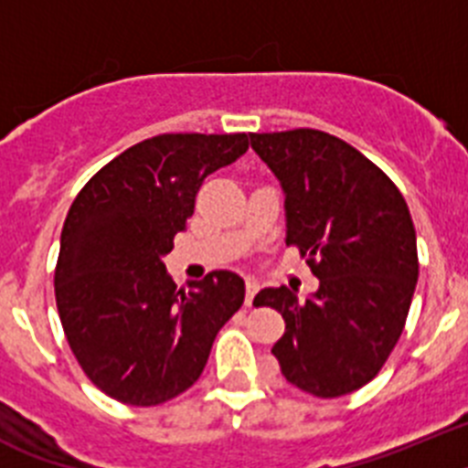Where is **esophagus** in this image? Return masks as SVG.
I'll return each instance as SVG.
<instances>
[{
	"label": "esophagus",
	"instance_id": "obj_1",
	"mask_svg": "<svg viewBox=\"0 0 468 468\" xmlns=\"http://www.w3.org/2000/svg\"><path fill=\"white\" fill-rule=\"evenodd\" d=\"M259 292V282L254 278L247 280V296H245V303L247 306H251V302H254V296H257Z\"/></svg>",
	"mask_w": 468,
	"mask_h": 468
}]
</instances>
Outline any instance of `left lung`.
<instances>
[{
  "instance_id": "1",
  "label": "left lung",
  "mask_w": 468,
  "mask_h": 468,
  "mask_svg": "<svg viewBox=\"0 0 468 468\" xmlns=\"http://www.w3.org/2000/svg\"><path fill=\"white\" fill-rule=\"evenodd\" d=\"M284 193L287 245L308 257L318 290L266 287L257 306L282 315L273 356L292 386L339 398L372 381L403 335L420 263L405 197L346 141L318 132L250 133Z\"/></svg>"
}]
</instances>
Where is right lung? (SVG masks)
Returning a JSON list of instances; mask_svg holds the SVG:
<instances>
[{
	"label": "right lung",
	"mask_w": 468,
	"mask_h": 468,
	"mask_svg": "<svg viewBox=\"0 0 468 468\" xmlns=\"http://www.w3.org/2000/svg\"><path fill=\"white\" fill-rule=\"evenodd\" d=\"M250 148L247 133H162L132 145L80 190L60 233L56 306L84 375L150 408L200 379L245 280L211 271L176 290L165 266L202 181Z\"/></svg>",
	"instance_id": "obj_1"
}]
</instances>
